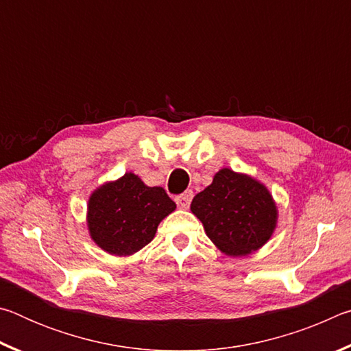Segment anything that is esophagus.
Returning a JSON list of instances; mask_svg holds the SVG:
<instances>
[{"label": "esophagus", "mask_w": 351, "mask_h": 351, "mask_svg": "<svg viewBox=\"0 0 351 351\" xmlns=\"http://www.w3.org/2000/svg\"><path fill=\"white\" fill-rule=\"evenodd\" d=\"M192 198H193L192 190H186V192L176 198V204H178V207H180V209H189L190 201H192Z\"/></svg>", "instance_id": "esophagus-1"}]
</instances>
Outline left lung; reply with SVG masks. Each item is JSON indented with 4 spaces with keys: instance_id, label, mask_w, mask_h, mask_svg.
Returning <instances> with one entry per match:
<instances>
[{
    "instance_id": "left-lung-1",
    "label": "left lung",
    "mask_w": 351,
    "mask_h": 351,
    "mask_svg": "<svg viewBox=\"0 0 351 351\" xmlns=\"http://www.w3.org/2000/svg\"><path fill=\"white\" fill-rule=\"evenodd\" d=\"M190 210L219 251L245 257L257 251L274 234L277 206L265 184L245 173L221 169L210 186L199 192Z\"/></svg>"
}]
</instances>
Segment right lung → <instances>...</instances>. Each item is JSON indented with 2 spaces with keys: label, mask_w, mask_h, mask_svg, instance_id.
I'll list each match as a JSON object with an SVG mask.
<instances>
[{
  "label": "right lung",
  "mask_w": 351,
  "mask_h": 351,
  "mask_svg": "<svg viewBox=\"0 0 351 351\" xmlns=\"http://www.w3.org/2000/svg\"><path fill=\"white\" fill-rule=\"evenodd\" d=\"M175 209L176 204L162 187H148L130 171L91 193L88 230L105 252L125 257L147 246L159 223Z\"/></svg>",
  "instance_id": "add662e5"
}]
</instances>
